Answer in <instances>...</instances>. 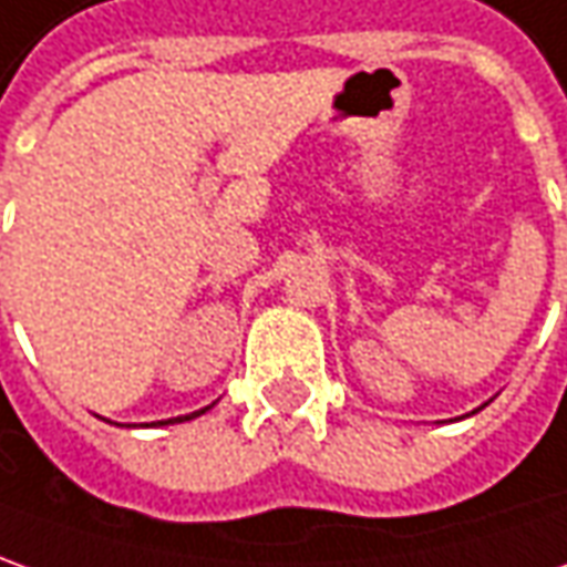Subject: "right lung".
I'll return each mask as SVG.
<instances>
[{
    "label": "right lung",
    "instance_id": "add662e5",
    "mask_svg": "<svg viewBox=\"0 0 567 567\" xmlns=\"http://www.w3.org/2000/svg\"><path fill=\"white\" fill-rule=\"evenodd\" d=\"M210 406H204V410H198V413H192V415H176V419H164V422H154V425H176V422H188V419H195V415H202L207 413Z\"/></svg>",
    "mask_w": 567,
    "mask_h": 567
}]
</instances>
